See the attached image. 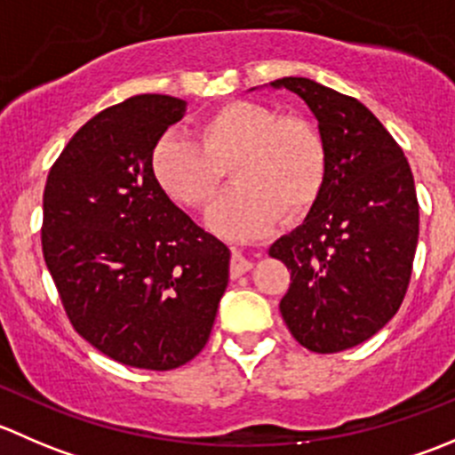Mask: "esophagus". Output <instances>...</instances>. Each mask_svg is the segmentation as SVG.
<instances>
[{
    "mask_svg": "<svg viewBox=\"0 0 455 455\" xmlns=\"http://www.w3.org/2000/svg\"><path fill=\"white\" fill-rule=\"evenodd\" d=\"M253 268V259L251 257H246L242 251L233 249V259H231V275L233 277H240V275H244L246 270Z\"/></svg>",
    "mask_w": 455,
    "mask_h": 455,
    "instance_id": "esophagus-1",
    "label": "esophagus"
}]
</instances>
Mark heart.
I'll use <instances>...</instances> for the list:
<instances>
[{
    "mask_svg": "<svg viewBox=\"0 0 455 455\" xmlns=\"http://www.w3.org/2000/svg\"><path fill=\"white\" fill-rule=\"evenodd\" d=\"M235 182L213 204L206 224L235 242L266 235L279 215H304L325 180V145L313 123L282 118L253 100H231L198 125V142L167 134L151 151V172L173 202L202 209L213 200L222 167Z\"/></svg>",
    "mask_w": 455,
    "mask_h": 455,
    "instance_id": "heart-1",
    "label": "heart"
}]
</instances>
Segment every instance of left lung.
Here are the masks:
<instances>
[{
  "instance_id": "1",
  "label": "left lung",
  "mask_w": 455,
  "mask_h": 455,
  "mask_svg": "<svg viewBox=\"0 0 455 455\" xmlns=\"http://www.w3.org/2000/svg\"><path fill=\"white\" fill-rule=\"evenodd\" d=\"M264 87L299 96L325 145L319 198L304 222L268 249L291 268L279 310L308 350H347L374 337L407 292L419 244L414 176L401 147L361 100L304 76Z\"/></svg>"
}]
</instances>
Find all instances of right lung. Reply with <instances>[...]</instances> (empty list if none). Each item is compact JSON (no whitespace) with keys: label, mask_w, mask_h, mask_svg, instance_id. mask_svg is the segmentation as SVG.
Returning a JSON list of instances; mask_svg holds the SVG:
<instances>
[{"label":"right lung","mask_w":455,"mask_h":455,"mask_svg":"<svg viewBox=\"0 0 455 455\" xmlns=\"http://www.w3.org/2000/svg\"><path fill=\"white\" fill-rule=\"evenodd\" d=\"M187 100L140 94L85 123L50 169L44 259L76 332L140 370L185 365L209 341L231 251L178 209L151 151Z\"/></svg>","instance_id":"obj_1"}]
</instances>
